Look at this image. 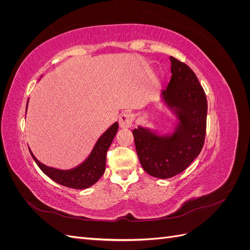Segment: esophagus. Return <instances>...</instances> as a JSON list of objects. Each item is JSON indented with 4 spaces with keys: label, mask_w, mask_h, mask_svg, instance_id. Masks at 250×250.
I'll return each instance as SVG.
<instances>
[{
    "label": "esophagus",
    "mask_w": 250,
    "mask_h": 250,
    "mask_svg": "<svg viewBox=\"0 0 250 250\" xmlns=\"http://www.w3.org/2000/svg\"><path fill=\"white\" fill-rule=\"evenodd\" d=\"M134 116L130 112H124L119 118V124L121 128H129L132 125Z\"/></svg>",
    "instance_id": "34e87169"
}]
</instances>
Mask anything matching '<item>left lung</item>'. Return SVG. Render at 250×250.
I'll return each instance as SVG.
<instances>
[{
	"mask_svg": "<svg viewBox=\"0 0 250 250\" xmlns=\"http://www.w3.org/2000/svg\"><path fill=\"white\" fill-rule=\"evenodd\" d=\"M171 80L162 97L179 123L171 135H158L139 126L132 131L143 169L157 178H170L185 171L203 147L208 101L193 70L170 57Z\"/></svg>",
	"mask_w": 250,
	"mask_h": 250,
	"instance_id": "obj_1",
	"label": "left lung"
}]
</instances>
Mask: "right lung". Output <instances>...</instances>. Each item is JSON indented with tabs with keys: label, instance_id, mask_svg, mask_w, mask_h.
<instances>
[{
	"label": "right lung",
	"instance_id": "add662e5",
	"mask_svg": "<svg viewBox=\"0 0 250 250\" xmlns=\"http://www.w3.org/2000/svg\"><path fill=\"white\" fill-rule=\"evenodd\" d=\"M118 128V122L113 123L101 135L99 140L97 141L92 153L86 158V161L78 166V167L71 170H58L55 168L48 167V166H44L43 164L37 161L31 152V150H29L40 169L52 180H54L55 183L64 187L81 190V188H86L95 185L104 174L105 165H106L107 150L113 138L116 137Z\"/></svg>",
	"mask_w": 250,
	"mask_h": 250
}]
</instances>
